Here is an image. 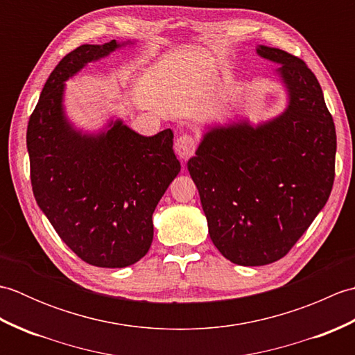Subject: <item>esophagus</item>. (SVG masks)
Segmentation results:
<instances>
[{"label": "esophagus", "instance_id": "34e87169", "mask_svg": "<svg viewBox=\"0 0 355 355\" xmlns=\"http://www.w3.org/2000/svg\"><path fill=\"white\" fill-rule=\"evenodd\" d=\"M195 148H197V143H195V139L189 134H183L175 140V145H173V149H175V154L178 158L182 160H189V158L193 155Z\"/></svg>", "mask_w": 355, "mask_h": 355}]
</instances>
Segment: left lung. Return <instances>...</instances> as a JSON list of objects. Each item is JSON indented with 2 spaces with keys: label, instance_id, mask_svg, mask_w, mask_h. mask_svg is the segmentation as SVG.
<instances>
[{
  "label": "left lung",
  "instance_id": "1",
  "mask_svg": "<svg viewBox=\"0 0 355 355\" xmlns=\"http://www.w3.org/2000/svg\"><path fill=\"white\" fill-rule=\"evenodd\" d=\"M256 53L279 64L285 111L256 126L210 128L187 162L210 239L245 267L284 258L310 227L333 189L337 148L333 116L306 64L267 45Z\"/></svg>",
  "mask_w": 355,
  "mask_h": 355
}]
</instances>
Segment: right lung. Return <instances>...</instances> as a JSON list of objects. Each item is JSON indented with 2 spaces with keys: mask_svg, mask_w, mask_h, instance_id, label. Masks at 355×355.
<instances>
[{
  "mask_svg": "<svg viewBox=\"0 0 355 355\" xmlns=\"http://www.w3.org/2000/svg\"><path fill=\"white\" fill-rule=\"evenodd\" d=\"M126 44H84L64 56L27 126L37 206L82 261L105 268L132 266L148 253L154 210L182 169L171 130L145 137L117 119L84 134L65 114V80Z\"/></svg>",
  "mask_w": 355,
  "mask_h": 355,
  "instance_id": "add662e5",
  "label": "right lung"
}]
</instances>
